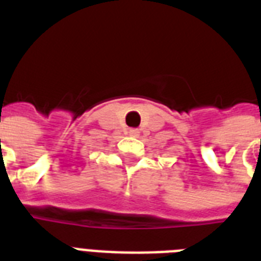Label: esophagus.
<instances>
[{"instance_id":"34e87169","label":"esophagus","mask_w":261,"mask_h":261,"mask_svg":"<svg viewBox=\"0 0 261 261\" xmlns=\"http://www.w3.org/2000/svg\"><path fill=\"white\" fill-rule=\"evenodd\" d=\"M128 134H130L131 137H138L139 130L138 128H130V130H128Z\"/></svg>"}]
</instances>
